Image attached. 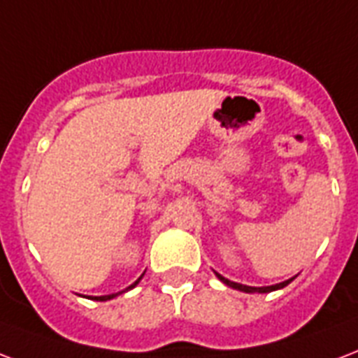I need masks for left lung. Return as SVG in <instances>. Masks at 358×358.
Wrapping results in <instances>:
<instances>
[{
    "instance_id": "obj_1",
    "label": "left lung",
    "mask_w": 358,
    "mask_h": 358,
    "mask_svg": "<svg viewBox=\"0 0 358 358\" xmlns=\"http://www.w3.org/2000/svg\"><path fill=\"white\" fill-rule=\"evenodd\" d=\"M215 276L220 278L225 285H229V287L233 289H238V291H244V293H270V291H276V289H283L285 285H289V283L293 282L294 278H291V280H285V282L282 283H276V285H268V287H250V285H242V283H236V282H231V280H227V278H223L222 274H217L215 272Z\"/></svg>"
}]
</instances>
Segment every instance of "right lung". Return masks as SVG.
Listing matches in <instances>:
<instances>
[{"mask_svg":"<svg viewBox=\"0 0 358 358\" xmlns=\"http://www.w3.org/2000/svg\"><path fill=\"white\" fill-rule=\"evenodd\" d=\"M144 276V274H143ZM143 276L138 278V280H136L135 283H133V285H129V287L125 289V291H129V289H133L136 285V283L141 282V280H143ZM125 291H120V293H114V294H105V296H90V299L92 300H101V302H105V300H110V299H114V296H118V294H122V293H125Z\"/></svg>","mask_w":358,"mask_h":358,"instance_id":"add662e5","label":"right lung"}]
</instances>
